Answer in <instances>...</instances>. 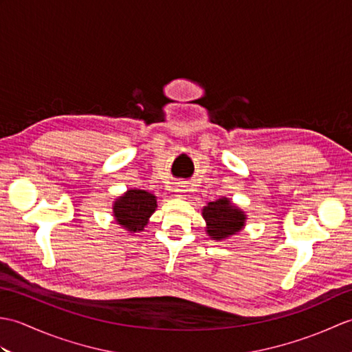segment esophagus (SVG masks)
<instances>
[{"instance_id":"esophagus-1","label":"esophagus","mask_w":352,"mask_h":352,"mask_svg":"<svg viewBox=\"0 0 352 352\" xmlns=\"http://www.w3.org/2000/svg\"><path fill=\"white\" fill-rule=\"evenodd\" d=\"M177 192L182 193L183 192V186H177Z\"/></svg>"}]
</instances>
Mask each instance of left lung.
<instances>
[{
    "instance_id": "left-lung-1",
    "label": "left lung",
    "mask_w": 352,
    "mask_h": 352,
    "mask_svg": "<svg viewBox=\"0 0 352 352\" xmlns=\"http://www.w3.org/2000/svg\"><path fill=\"white\" fill-rule=\"evenodd\" d=\"M203 218L207 223V234L213 241H222L234 236L245 227L246 214L228 198H219L203 208Z\"/></svg>"
}]
</instances>
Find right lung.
<instances>
[{
  "instance_id": "1",
  "label": "right lung",
  "mask_w": 352,
  "mask_h": 352,
  "mask_svg": "<svg viewBox=\"0 0 352 352\" xmlns=\"http://www.w3.org/2000/svg\"><path fill=\"white\" fill-rule=\"evenodd\" d=\"M157 199L146 190L129 189L113 203V216L119 226L130 233L142 231L155 212Z\"/></svg>"
}]
</instances>
